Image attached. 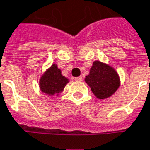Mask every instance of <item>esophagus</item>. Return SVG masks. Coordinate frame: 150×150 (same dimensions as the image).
<instances>
[{
	"instance_id": "34e87169",
	"label": "esophagus",
	"mask_w": 150,
	"mask_h": 150,
	"mask_svg": "<svg viewBox=\"0 0 150 150\" xmlns=\"http://www.w3.org/2000/svg\"><path fill=\"white\" fill-rule=\"evenodd\" d=\"M75 81H82V77H81V76H79V77H75Z\"/></svg>"
}]
</instances>
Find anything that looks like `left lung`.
<instances>
[{"label":"left lung","instance_id":"left-lung-1","mask_svg":"<svg viewBox=\"0 0 150 150\" xmlns=\"http://www.w3.org/2000/svg\"><path fill=\"white\" fill-rule=\"evenodd\" d=\"M86 82L99 99H105L114 93L119 87V78L115 70L102 62L95 61L86 76Z\"/></svg>","mask_w":150,"mask_h":150}]
</instances>
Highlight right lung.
<instances>
[{
  "label": "right lung",
  "instance_id": "add662e5",
  "mask_svg": "<svg viewBox=\"0 0 150 150\" xmlns=\"http://www.w3.org/2000/svg\"><path fill=\"white\" fill-rule=\"evenodd\" d=\"M69 80L62 76L61 70L57 65L53 64L40 80V88L48 94H57L62 92Z\"/></svg>",
  "mask_w": 150,
  "mask_h": 150
}]
</instances>
